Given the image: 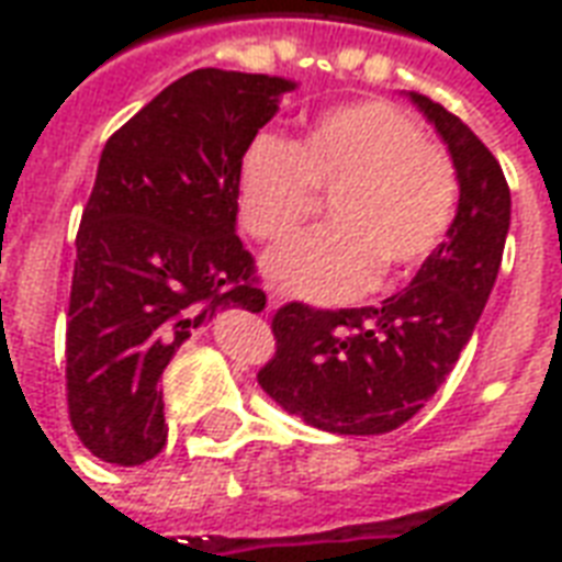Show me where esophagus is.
Segmentation results:
<instances>
[{
  "label": "esophagus",
  "mask_w": 562,
  "mask_h": 562,
  "mask_svg": "<svg viewBox=\"0 0 562 562\" xmlns=\"http://www.w3.org/2000/svg\"><path fill=\"white\" fill-rule=\"evenodd\" d=\"M282 292H277V289H268V310H277V306H282Z\"/></svg>",
  "instance_id": "obj_1"
}]
</instances>
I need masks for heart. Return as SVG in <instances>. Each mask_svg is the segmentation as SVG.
I'll list each match as a JSON object with an SVG mask.
<instances>
[{"mask_svg":"<svg viewBox=\"0 0 562 562\" xmlns=\"http://www.w3.org/2000/svg\"><path fill=\"white\" fill-rule=\"evenodd\" d=\"M328 195V222L265 256L282 292L316 304L364 294L379 270L397 280L446 240L458 210V171L401 108L379 99L318 114L297 144L258 135L240 156L237 213L246 234L277 240Z\"/></svg>","mask_w":562,"mask_h":562,"instance_id":"obj_1","label":"heart"}]
</instances>
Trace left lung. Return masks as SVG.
Listing matches in <instances>:
<instances>
[{"instance_id": "8db88e82", "label": "left lung", "mask_w": 562, "mask_h": 562, "mask_svg": "<svg viewBox=\"0 0 562 562\" xmlns=\"http://www.w3.org/2000/svg\"><path fill=\"white\" fill-rule=\"evenodd\" d=\"M458 171V216L434 256L382 306L316 310L285 304L273 316L277 355L258 385L318 430L376 436L397 430L458 364L503 261L512 195L499 161L467 123L409 92Z\"/></svg>"}]
</instances>
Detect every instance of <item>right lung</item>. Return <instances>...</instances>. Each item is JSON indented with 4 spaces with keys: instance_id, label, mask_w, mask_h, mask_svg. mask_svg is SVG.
Here are the masks:
<instances>
[{
    "instance_id": "obj_1",
    "label": "right lung",
    "mask_w": 562,
    "mask_h": 562,
    "mask_svg": "<svg viewBox=\"0 0 562 562\" xmlns=\"http://www.w3.org/2000/svg\"><path fill=\"white\" fill-rule=\"evenodd\" d=\"M294 80L198 68L108 138L78 228L68 418L95 458L140 467L168 439L159 379L220 310H265L237 237V171Z\"/></svg>"
}]
</instances>
